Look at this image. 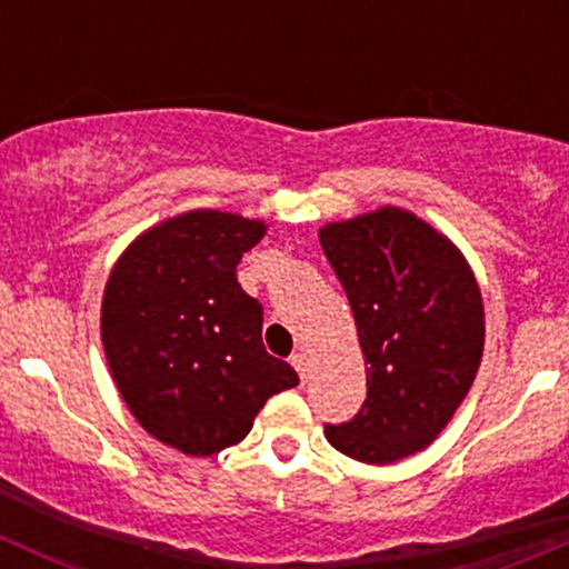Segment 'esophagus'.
<instances>
[{
  "label": "esophagus",
  "mask_w": 569,
  "mask_h": 569,
  "mask_svg": "<svg viewBox=\"0 0 569 569\" xmlns=\"http://www.w3.org/2000/svg\"><path fill=\"white\" fill-rule=\"evenodd\" d=\"M291 366H295V369H297L300 380L306 382V377H308V358H306V355H302V352L291 355Z\"/></svg>",
  "instance_id": "esophagus-1"
}]
</instances>
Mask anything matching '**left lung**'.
<instances>
[{"instance_id": "obj_1", "label": "left lung", "mask_w": 569, "mask_h": 569, "mask_svg": "<svg viewBox=\"0 0 569 569\" xmlns=\"http://www.w3.org/2000/svg\"><path fill=\"white\" fill-rule=\"evenodd\" d=\"M366 360V401L327 423L332 449L388 465L427 449L468 396L485 349V308L462 252L410 211L386 206L319 231Z\"/></svg>"}]
</instances>
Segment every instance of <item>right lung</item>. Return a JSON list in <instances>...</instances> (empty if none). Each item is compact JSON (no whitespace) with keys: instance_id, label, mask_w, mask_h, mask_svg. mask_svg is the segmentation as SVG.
Returning <instances> with one entry per match:
<instances>
[{"instance_id":"1","label":"right lung","mask_w":569,"mask_h":569,"mask_svg":"<svg viewBox=\"0 0 569 569\" xmlns=\"http://www.w3.org/2000/svg\"><path fill=\"white\" fill-rule=\"evenodd\" d=\"M263 231L228 211H187L131 242L107 280L114 386L146 432L189 457L244 440L269 396L300 382L263 349V308L237 280Z\"/></svg>"}]
</instances>
